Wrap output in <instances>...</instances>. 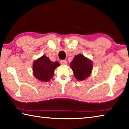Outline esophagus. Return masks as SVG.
Instances as JSON below:
<instances>
[{"label": "esophagus", "mask_w": 129, "mask_h": 129, "mask_svg": "<svg viewBox=\"0 0 129 129\" xmlns=\"http://www.w3.org/2000/svg\"><path fill=\"white\" fill-rule=\"evenodd\" d=\"M60 63H61V64H62V65H67V62L66 60H61Z\"/></svg>", "instance_id": "1"}]
</instances>
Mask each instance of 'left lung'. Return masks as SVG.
I'll use <instances>...</instances> for the list:
<instances>
[{"mask_svg":"<svg viewBox=\"0 0 129 129\" xmlns=\"http://www.w3.org/2000/svg\"><path fill=\"white\" fill-rule=\"evenodd\" d=\"M92 67L91 60L81 54L75 56L71 62L75 77L79 81L86 79L90 75Z\"/></svg>","mask_w":129,"mask_h":129,"instance_id":"8db88e82","label":"left lung"}]
</instances>
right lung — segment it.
Returning a JSON list of instances; mask_svg holds the SVG:
<instances>
[{
	"instance_id": "obj_1",
	"label": "right lung",
	"mask_w": 129,
	"mask_h": 129,
	"mask_svg": "<svg viewBox=\"0 0 129 129\" xmlns=\"http://www.w3.org/2000/svg\"><path fill=\"white\" fill-rule=\"evenodd\" d=\"M59 62H53L45 55L34 61L33 64V71L34 77L43 82H48L54 75V71L57 67L60 66Z\"/></svg>"
}]
</instances>
